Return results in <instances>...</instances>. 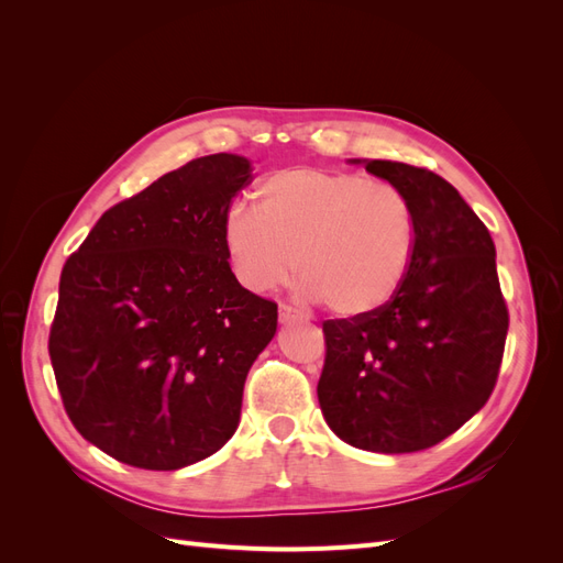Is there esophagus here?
<instances>
[{
    "label": "esophagus",
    "instance_id": "1",
    "mask_svg": "<svg viewBox=\"0 0 563 563\" xmlns=\"http://www.w3.org/2000/svg\"><path fill=\"white\" fill-rule=\"evenodd\" d=\"M279 321L296 323V321H302V314L296 308H291V305H279Z\"/></svg>",
    "mask_w": 563,
    "mask_h": 563
}]
</instances>
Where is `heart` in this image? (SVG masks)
I'll return each mask as SVG.
<instances>
[{"label":"heart","mask_w":563,"mask_h":563,"mask_svg":"<svg viewBox=\"0 0 563 563\" xmlns=\"http://www.w3.org/2000/svg\"><path fill=\"white\" fill-rule=\"evenodd\" d=\"M228 263L253 294L294 277L338 317H366L397 296L416 253V211L397 185L296 166L263 178L223 218Z\"/></svg>","instance_id":"1"}]
</instances>
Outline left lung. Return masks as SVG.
Listing matches in <instances>:
<instances>
[{"label": "left lung", "instance_id": "1", "mask_svg": "<svg viewBox=\"0 0 563 563\" xmlns=\"http://www.w3.org/2000/svg\"><path fill=\"white\" fill-rule=\"evenodd\" d=\"M364 164L411 199L416 253L385 308L323 321L317 397L329 428L350 446L413 453L463 428L488 401L509 314L496 246L455 187L411 164Z\"/></svg>", "mask_w": 563, "mask_h": 563}]
</instances>
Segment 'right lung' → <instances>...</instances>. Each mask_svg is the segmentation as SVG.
<instances>
[{"mask_svg":"<svg viewBox=\"0 0 563 563\" xmlns=\"http://www.w3.org/2000/svg\"><path fill=\"white\" fill-rule=\"evenodd\" d=\"M199 157L100 216L60 272L51 366L77 432L119 463L180 470L234 434L277 302L236 282L223 218L251 180Z\"/></svg>","mask_w":563,"mask_h":563,"instance_id":"obj_1","label":"right lung"}]
</instances>
